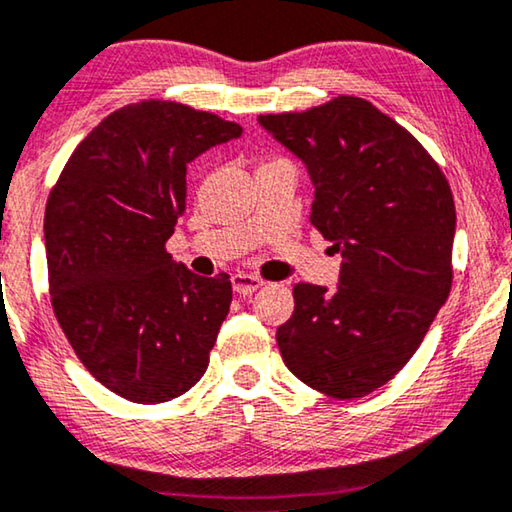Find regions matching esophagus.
I'll list each match as a JSON object with an SVG mask.
<instances>
[{
    "instance_id": "esophagus-1",
    "label": "esophagus",
    "mask_w": 512,
    "mask_h": 512,
    "mask_svg": "<svg viewBox=\"0 0 512 512\" xmlns=\"http://www.w3.org/2000/svg\"><path fill=\"white\" fill-rule=\"evenodd\" d=\"M262 285H264V280L257 276H250V273H234L232 276V287L236 294H253Z\"/></svg>"
}]
</instances>
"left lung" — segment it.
<instances>
[{
	"label": "left lung",
	"instance_id": "left-lung-1",
	"mask_svg": "<svg viewBox=\"0 0 512 512\" xmlns=\"http://www.w3.org/2000/svg\"><path fill=\"white\" fill-rule=\"evenodd\" d=\"M315 186L310 223L342 255L338 287H294L276 333L292 375L338 400L391 381L453 285L455 202L421 142L365 98L259 114Z\"/></svg>",
	"mask_w": 512,
	"mask_h": 512
}]
</instances>
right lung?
<instances>
[{
  "label": "right lung",
  "mask_w": 512,
  "mask_h": 512,
  "mask_svg": "<svg viewBox=\"0 0 512 512\" xmlns=\"http://www.w3.org/2000/svg\"><path fill=\"white\" fill-rule=\"evenodd\" d=\"M241 133L183 103H131L75 147L50 190L52 310L80 363L121 398L167 402L207 372L232 282L195 276L165 241L186 211V165Z\"/></svg>",
  "instance_id": "add662e5"
}]
</instances>
